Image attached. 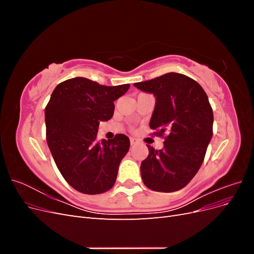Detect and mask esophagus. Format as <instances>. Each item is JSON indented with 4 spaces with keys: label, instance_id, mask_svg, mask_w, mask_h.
Masks as SVG:
<instances>
[{
    "label": "esophagus",
    "instance_id": "1",
    "mask_svg": "<svg viewBox=\"0 0 254 254\" xmlns=\"http://www.w3.org/2000/svg\"><path fill=\"white\" fill-rule=\"evenodd\" d=\"M137 143V140H135L134 137H130V144L131 145H135Z\"/></svg>",
    "mask_w": 254,
    "mask_h": 254
}]
</instances>
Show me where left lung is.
<instances>
[{
    "mask_svg": "<svg viewBox=\"0 0 254 254\" xmlns=\"http://www.w3.org/2000/svg\"><path fill=\"white\" fill-rule=\"evenodd\" d=\"M156 96L149 126L164 137L160 150L148 146L141 176L148 189L171 193L183 189L200 168L213 135V110L200 84L179 73L135 82Z\"/></svg>",
    "mask_w": 254,
    "mask_h": 254,
    "instance_id": "1",
    "label": "left lung"
}]
</instances>
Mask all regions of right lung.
I'll list each match as a JSON object with an SVG mask.
<instances>
[{"label":"right lung","instance_id":"right-lung-1","mask_svg":"<svg viewBox=\"0 0 254 254\" xmlns=\"http://www.w3.org/2000/svg\"><path fill=\"white\" fill-rule=\"evenodd\" d=\"M129 87H107L75 77L60 82L45 107L47 141L54 161L65 181L80 193L102 194L114 186L130 141L122 133L98 141L97 127L112 118L113 102Z\"/></svg>","mask_w":254,"mask_h":254}]
</instances>
